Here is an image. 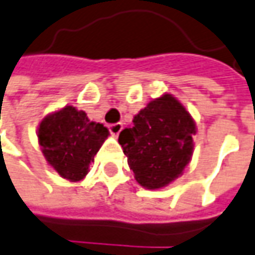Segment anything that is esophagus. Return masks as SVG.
<instances>
[{"mask_svg":"<svg viewBox=\"0 0 255 255\" xmlns=\"http://www.w3.org/2000/svg\"><path fill=\"white\" fill-rule=\"evenodd\" d=\"M123 125L121 122L118 123H112V125H109V132L112 133L113 136H118L119 133H121V130H122Z\"/></svg>","mask_w":255,"mask_h":255,"instance_id":"1","label":"esophagus"}]
</instances>
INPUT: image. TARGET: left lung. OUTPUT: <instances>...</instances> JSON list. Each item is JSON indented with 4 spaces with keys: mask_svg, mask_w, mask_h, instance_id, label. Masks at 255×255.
I'll list each match as a JSON object with an SVG mask.
<instances>
[{
    "mask_svg": "<svg viewBox=\"0 0 255 255\" xmlns=\"http://www.w3.org/2000/svg\"><path fill=\"white\" fill-rule=\"evenodd\" d=\"M196 125L171 95L154 99L125 128L119 143L134 179L146 189H160L189 164Z\"/></svg>",
    "mask_w": 255,
    "mask_h": 255,
    "instance_id": "1",
    "label": "left lung"
}]
</instances>
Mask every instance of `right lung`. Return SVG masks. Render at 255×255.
Returning <instances> with one entry per match:
<instances>
[{"label": "right lung", "mask_w": 255, "mask_h": 255, "mask_svg": "<svg viewBox=\"0 0 255 255\" xmlns=\"http://www.w3.org/2000/svg\"><path fill=\"white\" fill-rule=\"evenodd\" d=\"M108 129L91 122L84 111L66 106L46 116L38 139L48 163L64 179L78 181L88 174L89 164L108 137Z\"/></svg>", "instance_id": "1"}]
</instances>
